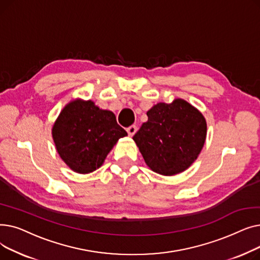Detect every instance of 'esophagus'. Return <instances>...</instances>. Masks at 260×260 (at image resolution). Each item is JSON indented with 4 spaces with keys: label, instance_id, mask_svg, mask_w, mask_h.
<instances>
[{
    "label": "esophagus",
    "instance_id": "obj_1",
    "mask_svg": "<svg viewBox=\"0 0 260 260\" xmlns=\"http://www.w3.org/2000/svg\"><path fill=\"white\" fill-rule=\"evenodd\" d=\"M126 132L131 136V137H133V136L136 134V132H137V126H136V125H131L129 127L126 128Z\"/></svg>",
    "mask_w": 260,
    "mask_h": 260
}]
</instances>
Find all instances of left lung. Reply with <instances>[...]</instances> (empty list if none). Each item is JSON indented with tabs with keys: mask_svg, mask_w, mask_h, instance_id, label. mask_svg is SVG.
<instances>
[{
	"mask_svg": "<svg viewBox=\"0 0 260 260\" xmlns=\"http://www.w3.org/2000/svg\"><path fill=\"white\" fill-rule=\"evenodd\" d=\"M148 119L133 137L147 167L165 176L188 169L207 138L203 115L183 99L158 103L146 113Z\"/></svg>",
	"mask_w": 260,
	"mask_h": 260,
	"instance_id": "obj_1",
	"label": "left lung"
}]
</instances>
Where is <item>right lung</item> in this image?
I'll list each match as a JSON object with an SVG mask.
<instances>
[{"instance_id":"right-lung-1","label":"right lung","mask_w":260,"mask_h":260,"mask_svg":"<svg viewBox=\"0 0 260 260\" xmlns=\"http://www.w3.org/2000/svg\"><path fill=\"white\" fill-rule=\"evenodd\" d=\"M51 134L62 160L80 174L99 169L117 141L127 136L114 113L80 99L65 105Z\"/></svg>"}]
</instances>
